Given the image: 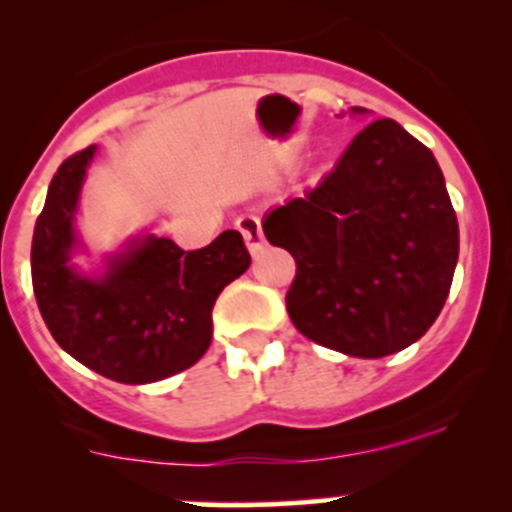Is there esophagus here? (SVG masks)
Listing matches in <instances>:
<instances>
[{"label":"esophagus","mask_w":512,"mask_h":512,"mask_svg":"<svg viewBox=\"0 0 512 512\" xmlns=\"http://www.w3.org/2000/svg\"><path fill=\"white\" fill-rule=\"evenodd\" d=\"M235 227L240 230V235L245 237V245L252 255L262 252V247H265V235H262L260 218H255V215H242V218H237Z\"/></svg>","instance_id":"esophagus-1"}]
</instances>
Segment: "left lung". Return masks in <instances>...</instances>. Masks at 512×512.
Instances as JSON below:
<instances>
[{
    "instance_id": "8db88e82",
    "label": "left lung",
    "mask_w": 512,
    "mask_h": 512,
    "mask_svg": "<svg viewBox=\"0 0 512 512\" xmlns=\"http://www.w3.org/2000/svg\"><path fill=\"white\" fill-rule=\"evenodd\" d=\"M262 230L297 262L285 297L294 327L361 359L421 339L458 262V220L441 168L391 118L356 133L337 168L272 210Z\"/></svg>"
}]
</instances>
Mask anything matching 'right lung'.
<instances>
[{"instance_id":"add662e5","label":"right lung","mask_w":512,"mask_h":512,"mask_svg":"<svg viewBox=\"0 0 512 512\" xmlns=\"http://www.w3.org/2000/svg\"><path fill=\"white\" fill-rule=\"evenodd\" d=\"M94 153V146L74 153L51 178L32 240L36 304L76 361L118 384H151L208 352L215 299L250 267V252L237 230L188 252L151 235L113 257L103 277L79 275L69 265L74 213Z\"/></svg>"}]
</instances>
